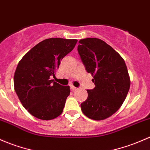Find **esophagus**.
Here are the masks:
<instances>
[{
    "mask_svg": "<svg viewBox=\"0 0 150 150\" xmlns=\"http://www.w3.org/2000/svg\"><path fill=\"white\" fill-rule=\"evenodd\" d=\"M70 89H71V91H75V90L77 89V88H75V86H70Z\"/></svg>",
    "mask_w": 150,
    "mask_h": 150,
    "instance_id": "34e87169",
    "label": "esophagus"
}]
</instances>
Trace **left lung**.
<instances>
[{
	"label": "left lung",
	"instance_id": "1",
	"mask_svg": "<svg viewBox=\"0 0 150 150\" xmlns=\"http://www.w3.org/2000/svg\"><path fill=\"white\" fill-rule=\"evenodd\" d=\"M78 51L96 87L88 90V98L81 110L93 120H103L116 113L124 103L130 88L127 65L120 54L97 38L80 39Z\"/></svg>",
	"mask_w": 150,
	"mask_h": 150
}]
</instances>
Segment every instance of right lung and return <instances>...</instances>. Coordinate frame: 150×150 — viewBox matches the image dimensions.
Segmentation results:
<instances>
[{
    "instance_id": "add662e5",
    "label": "right lung",
    "mask_w": 150,
    "mask_h": 150,
    "mask_svg": "<svg viewBox=\"0 0 150 150\" xmlns=\"http://www.w3.org/2000/svg\"><path fill=\"white\" fill-rule=\"evenodd\" d=\"M77 42L62 38L45 39L18 62L14 74V89L23 106L34 117L51 120L62 113L70 87L61 86L51 78H54L60 61Z\"/></svg>"
}]
</instances>
